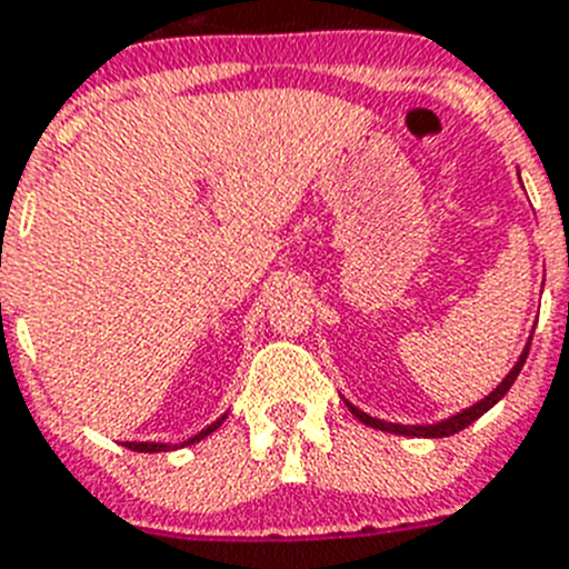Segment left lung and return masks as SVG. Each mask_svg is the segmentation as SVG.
<instances>
[{
	"label": "left lung",
	"mask_w": 569,
	"mask_h": 569,
	"mask_svg": "<svg viewBox=\"0 0 569 569\" xmlns=\"http://www.w3.org/2000/svg\"><path fill=\"white\" fill-rule=\"evenodd\" d=\"M527 355H530V346L523 349L521 358H518V363H516V367H512V372L507 375V378H503L501 383H498L496 392H490V395H487V398H483V401L472 403V407L463 409V412L452 415V418H447V421L432 423V427H403V423H387V421H380V418H372V415L360 412V409L352 407V403H349V401H346V407H349V412H352L360 423H367V427H372V429H383V432H395V435H412V438H447V435L461 432L463 427H469V423H472V421H478V418H481V415L487 412V409L496 407V403L501 401L503 395L510 392V387H512V383H516V378H518V372H521Z\"/></svg>",
	"instance_id": "left-lung-1"
}]
</instances>
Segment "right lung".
<instances>
[{
	"label": "right lung",
	"mask_w": 569,
	"mask_h": 569,
	"mask_svg": "<svg viewBox=\"0 0 569 569\" xmlns=\"http://www.w3.org/2000/svg\"><path fill=\"white\" fill-rule=\"evenodd\" d=\"M223 421H226V418H220V421H214V423H211V427L202 429V432H197L194 438H189V441H186V447H189V443H194V441H200V438H206V435L214 432V429L220 427V423H223ZM126 447L134 449V452H168V449H174V447H171V443H137V441H128ZM180 447H182V443H180Z\"/></svg>",
	"instance_id": "add662e5"
}]
</instances>
